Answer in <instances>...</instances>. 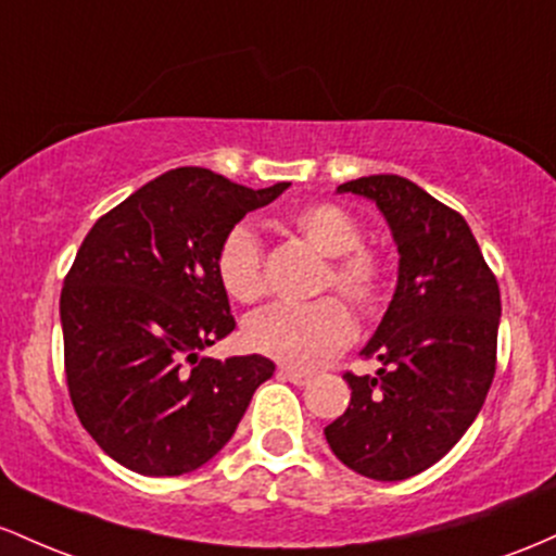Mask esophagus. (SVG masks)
Here are the masks:
<instances>
[{"instance_id": "34e87169", "label": "esophagus", "mask_w": 556, "mask_h": 556, "mask_svg": "<svg viewBox=\"0 0 556 556\" xmlns=\"http://www.w3.org/2000/svg\"><path fill=\"white\" fill-rule=\"evenodd\" d=\"M278 376L283 380H289V383H294V386H307L312 380V372L296 370V367H280Z\"/></svg>"}]
</instances>
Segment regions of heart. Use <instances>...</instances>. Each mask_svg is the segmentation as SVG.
<instances>
[{"label": "heart", "instance_id": "1", "mask_svg": "<svg viewBox=\"0 0 556 556\" xmlns=\"http://www.w3.org/2000/svg\"><path fill=\"white\" fill-rule=\"evenodd\" d=\"M286 226L312 249L326 254L320 291H336L359 315H376L389 294L391 270L378 249L362 244V226L336 202L299 204ZM223 291L239 304H257L267 294V262L260 236L244 223L226 230L215 252ZM244 339L252 352L296 370H315L341 354L354 339V317L339 296L309 304H276L249 317Z\"/></svg>", "mask_w": 556, "mask_h": 556}]
</instances>
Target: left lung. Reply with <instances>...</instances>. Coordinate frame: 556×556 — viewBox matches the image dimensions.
I'll return each instance as SVG.
<instances>
[{"label": "left lung", "mask_w": 556, "mask_h": 556, "mask_svg": "<svg viewBox=\"0 0 556 556\" xmlns=\"http://www.w3.org/2000/svg\"><path fill=\"white\" fill-rule=\"evenodd\" d=\"M339 191L367 197L399 247V286L365 359L378 376L344 372L346 413L326 428L336 457L372 480L428 470L472 426L496 372L502 296L457 210L402 176H367Z\"/></svg>", "instance_id": "obj_1"}]
</instances>
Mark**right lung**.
Returning a JSON list of instances; mask_svg holds the SVG:
<instances>
[{"label": "right lung", "mask_w": 556, "mask_h": 556, "mask_svg": "<svg viewBox=\"0 0 556 556\" xmlns=\"http://www.w3.org/2000/svg\"><path fill=\"white\" fill-rule=\"evenodd\" d=\"M291 184L247 189L176 167L104 212L60 294L65 380L80 426L141 476H184L215 457L276 365L197 354L236 328L215 252L247 212Z\"/></svg>", "instance_id": "obj_1"}]
</instances>
